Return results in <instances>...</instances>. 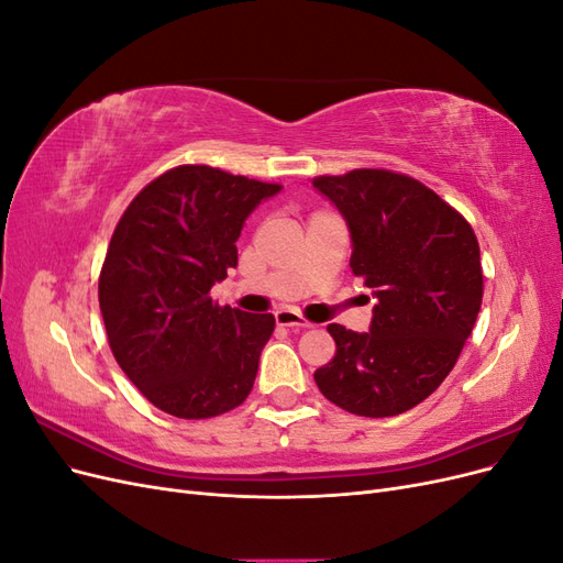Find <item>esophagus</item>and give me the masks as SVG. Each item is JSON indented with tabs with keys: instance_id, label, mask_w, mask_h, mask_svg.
<instances>
[{
	"instance_id": "esophagus-1",
	"label": "esophagus",
	"mask_w": 563,
	"mask_h": 563,
	"mask_svg": "<svg viewBox=\"0 0 563 563\" xmlns=\"http://www.w3.org/2000/svg\"><path fill=\"white\" fill-rule=\"evenodd\" d=\"M275 319H277V323L279 327H288V329H296V331H300V329H310L312 323L308 321V319H302L298 312H294V310H277L275 312Z\"/></svg>"
}]
</instances>
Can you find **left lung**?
Here are the masks:
<instances>
[{
    "label": "left lung",
    "mask_w": 563,
    "mask_h": 563,
    "mask_svg": "<svg viewBox=\"0 0 563 563\" xmlns=\"http://www.w3.org/2000/svg\"><path fill=\"white\" fill-rule=\"evenodd\" d=\"M312 183L345 216L352 275L378 300L368 333L329 323L335 354L314 383L354 416H399L444 383L474 329L479 242L463 213L406 174L354 168Z\"/></svg>",
    "instance_id": "1"
}]
</instances>
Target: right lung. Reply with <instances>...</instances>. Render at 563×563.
<instances>
[{
	"mask_svg": "<svg viewBox=\"0 0 563 563\" xmlns=\"http://www.w3.org/2000/svg\"><path fill=\"white\" fill-rule=\"evenodd\" d=\"M279 183L180 164L147 183L119 218L98 277L117 364L164 413L203 420L244 404L275 331L272 314L218 305L236 240Z\"/></svg>",
	"mask_w": 563,
	"mask_h": 563,
	"instance_id": "right-lung-1",
	"label": "right lung"
}]
</instances>
